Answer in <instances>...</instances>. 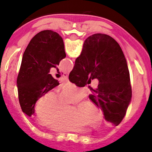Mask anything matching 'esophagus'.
Returning a JSON list of instances; mask_svg holds the SVG:
<instances>
[{"mask_svg": "<svg viewBox=\"0 0 152 152\" xmlns=\"http://www.w3.org/2000/svg\"><path fill=\"white\" fill-rule=\"evenodd\" d=\"M64 77H65V78H66V79H68V76H69V74H68V73H64Z\"/></svg>", "mask_w": 152, "mask_h": 152, "instance_id": "34e87169", "label": "esophagus"}]
</instances>
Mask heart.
Here are the masks:
<instances>
[{
	"label": "heart",
	"mask_w": 152,
	"mask_h": 152,
	"mask_svg": "<svg viewBox=\"0 0 152 152\" xmlns=\"http://www.w3.org/2000/svg\"><path fill=\"white\" fill-rule=\"evenodd\" d=\"M85 97L83 89L68 83L55 96L48 92L37 102V118L50 129L57 132H71L81 129L83 125L97 127L102 120L99 109L90 101H83L76 106L74 113H69V103H75Z\"/></svg>",
	"instance_id": "obj_1"
}]
</instances>
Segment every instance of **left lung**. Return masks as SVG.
I'll list each match as a JSON object with an SVG mask.
<instances>
[{"mask_svg":"<svg viewBox=\"0 0 152 152\" xmlns=\"http://www.w3.org/2000/svg\"><path fill=\"white\" fill-rule=\"evenodd\" d=\"M65 57L64 42L57 32L46 30L32 38L23 55L16 82L20 106L27 116L34 113L39 99L59 85L50 70Z\"/></svg>","mask_w":152,"mask_h":152,"instance_id":"left-lung-1","label":"left lung"}]
</instances>
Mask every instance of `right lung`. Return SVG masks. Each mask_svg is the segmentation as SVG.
Segmentation results:
<instances>
[{
  "instance_id": "add662e5",
  "label": "right lung",
  "mask_w": 152,
  "mask_h": 152,
  "mask_svg": "<svg viewBox=\"0 0 152 152\" xmlns=\"http://www.w3.org/2000/svg\"><path fill=\"white\" fill-rule=\"evenodd\" d=\"M88 77L99 80L98 88L91 90L89 99L103 112L106 121L118 125L131 102L132 88L125 55L110 35L95 34L84 41L69 79L81 88Z\"/></svg>"
}]
</instances>
